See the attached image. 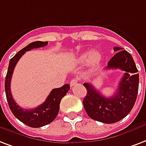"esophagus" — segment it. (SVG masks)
Segmentation results:
<instances>
[{
    "label": "esophagus",
    "mask_w": 146,
    "mask_h": 146,
    "mask_svg": "<svg viewBox=\"0 0 146 146\" xmlns=\"http://www.w3.org/2000/svg\"><path fill=\"white\" fill-rule=\"evenodd\" d=\"M78 82V79L77 78H74L73 80H71L70 82V86L71 87H73L75 86V84H76Z\"/></svg>",
    "instance_id": "obj_1"
}]
</instances>
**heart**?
I'll return each instance as SVG.
<instances>
[{
    "label": "heart",
    "instance_id": "b5f03b06",
    "mask_svg": "<svg viewBox=\"0 0 146 146\" xmlns=\"http://www.w3.org/2000/svg\"><path fill=\"white\" fill-rule=\"evenodd\" d=\"M101 56L97 51H93V52H87L82 54L79 58V63H90L92 64H96L100 60Z\"/></svg>",
    "mask_w": 146,
    "mask_h": 146
}]
</instances>
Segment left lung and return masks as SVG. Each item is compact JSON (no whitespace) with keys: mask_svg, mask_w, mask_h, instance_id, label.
<instances>
[{"mask_svg":"<svg viewBox=\"0 0 146 146\" xmlns=\"http://www.w3.org/2000/svg\"><path fill=\"white\" fill-rule=\"evenodd\" d=\"M113 50L117 53L108 62L106 69H119L125 72L115 94L105 97L91 83H83L87 90L83 101L87 115L106 124L119 122L130 113L137 98L139 82L138 70L131 54L119 46Z\"/></svg>","mask_w":146,"mask_h":146,"instance_id":"1","label":"left lung"}]
</instances>
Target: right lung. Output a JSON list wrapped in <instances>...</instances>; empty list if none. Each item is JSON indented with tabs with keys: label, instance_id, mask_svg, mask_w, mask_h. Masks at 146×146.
Instances as JSON below:
<instances>
[{
	"label": "right lung",
	"instance_id": "add662e5",
	"mask_svg": "<svg viewBox=\"0 0 146 146\" xmlns=\"http://www.w3.org/2000/svg\"><path fill=\"white\" fill-rule=\"evenodd\" d=\"M47 43V41H35L17 52V53L10 60L8 70L5 78V93L11 112L17 119L32 128L42 127L43 125H48L55 119L59 113L61 100L63 96H65L66 93L70 89L69 84H65L60 88L53 89L49 94L45 102L32 110H26L20 107L14 101L11 92V80L17 63L27 51L34 48L43 47L46 46Z\"/></svg>",
	"mask_w": 146,
	"mask_h": 146
}]
</instances>
